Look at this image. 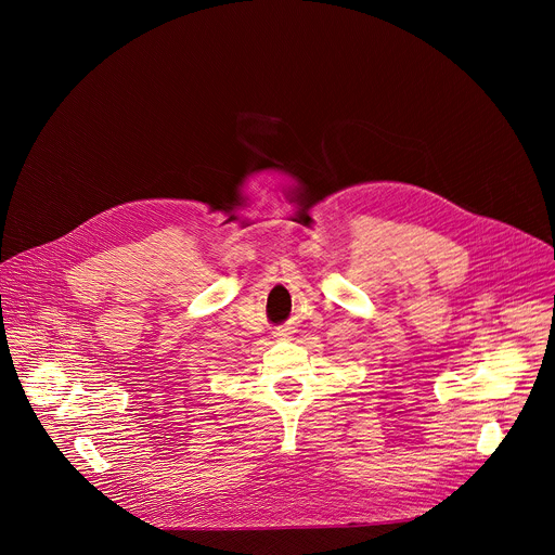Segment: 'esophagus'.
Instances as JSON below:
<instances>
[{"label": "esophagus", "mask_w": 555, "mask_h": 555, "mask_svg": "<svg viewBox=\"0 0 555 555\" xmlns=\"http://www.w3.org/2000/svg\"><path fill=\"white\" fill-rule=\"evenodd\" d=\"M276 336H279V338H287V334H285V330H283V332H279V334H276Z\"/></svg>", "instance_id": "esophagus-1"}]
</instances>
